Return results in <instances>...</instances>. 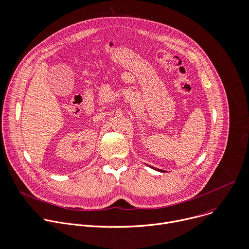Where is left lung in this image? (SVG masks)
Wrapping results in <instances>:
<instances>
[{
	"label": "left lung",
	"instance_id": "1",
	"mask_svg": "<svg viewBox=\"0 0 249 249\" xmlns=\"http://www.w3.org/2000/svg\"><path fill=\"white\" fill-rule=\"evenodd\" d=\"M147 166H149V165H147ZM150 168H152V169H154V170H156V171H159V172H163V170H161V169H158V168H154L153 166H149Z\"/></svg>",
	"mask_w": 249,
	"mask_h": 249
}]
</instances>
